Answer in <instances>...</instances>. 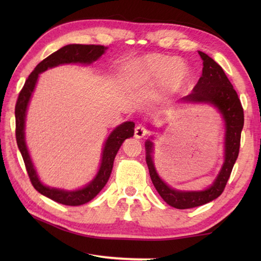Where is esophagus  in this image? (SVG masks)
<instances>
[{
	"instance_id": "34e87169",
	"label": "esophagus",
	"mask_w": 261,
	"mask_h": 261,
	"mask_svg": "<svg viewBox=\"0 0 261 261\" xmlns=\"http://www.w3.org/2000/svg\"><path fill=\"white\" fill-rule=\"evenodd\" d=\"M148 134L149 130L143 125H138L135 129V137L138 138V139H141V138L148 136Z\"/></svg>"
}]
</instances>
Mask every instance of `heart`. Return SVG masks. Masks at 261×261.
<instances>
[{"instance_id": "b5f03b06", "label": "heart", "mask_w": 261, "mask_h": 261, "mask_svg": "<svg viewBox=\"0 0 261 261\" xmlns=\"http://www.w3.org/2000/svg\"><path fill=\"white\" fill-rule=\"evenodd\" d=\"M135 79L140 83L164 82L169 88L180 86L186 79V66L162 55H150L132 66Z\"/></svg>"}]
</instances>
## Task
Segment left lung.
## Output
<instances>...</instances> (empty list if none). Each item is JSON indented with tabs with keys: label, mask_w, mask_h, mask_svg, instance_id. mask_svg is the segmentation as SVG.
<instances>
[{
	"label": "left lung",
	"mask_w": 261,
	"mask_h": 261,
	"mask_svg": "<svg viewBox=\"0 0 261 261\" xmlns=\"http://www.w3.org/2000/svg\"><path fill=\"white\" fill-rule=\"evenodd\" d=\"M198 54L203 59L202 76L193 88V92L182 99L190 102L214 104L223 115L226 127L225 162L218 178L212 186L202 192H180L173 190L166 185L157 175L151 158L152 143L150 140L146 142V160L152 184L166 203L179 210L192 208L206 204L223 193L239 154L241 131L245 121L240 98L222 67L206 54L202 51H198Z\"/></svg>",
	"instance_id": "1"
}]
</instances>
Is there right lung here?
<instances>
[{"instance_id": "add662e5", "label": "right lung", "mask_w": 261, "mask_h": 261, "mask_svg": "<svg viewBox=\"0 0 261 261\" xmlns=\"http://www.w3.org/2000/svg\"><path fill=\"white\" fill-rule=\"evenodd\" d=\"M107 47L99 45H67L59 50L55 51L50 56H48L39 63L36 68L33 69L32 73L28 77L23 87L19 93L18 99L15 104V138L16 143L20 149V152L23 158V162L27 168V173L29 175V178L32 186L36 190L49 197L55 202H58L64 205H69V206H79V205L85 204L90 202L91 199L95 197L97 194L101 192L102 188L107 184L111 171L113 168V162L115 154L118 153L122 142L126 138L134 137L135 134V123L134 122H124L119 125L116 129L110 135L107 142H105L101 167H99L98 173L92 182H90L86 187L82 188L79 191L66 192L56 190V188H49L43 186L40 180H39L37 173L28 152V149L24 142V119L27 107L31 97V94L35 90L38 76L42 71L48 68L55 67V66L60 64H69V63H82V64H91L94 60H96L104 54Z\"/></svg>"}]
</instances>
